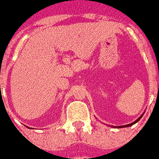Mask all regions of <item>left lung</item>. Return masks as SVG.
<instances>
[{"label": "left lung", "mask_w": 159, "mask_h": 159, "mask_svg": "<svg viewBox=\"0 0 159 159\" xmlns=\"http://www.w3.org/2000/svg\"><path fill=\"white\" fill-rule=\"evenodd\" d=\"M143 115H144V114H142V116H140L139 118L137 119V120H136V121H134V122H132V123H130V124H129V125H121V126H116V127H117V128H123V127H128V126H130V125H134V124H136V122H137V121H139V120H140V119L142 118V116H143ZM114 127H115V126H114Z\"/></svg>", "instance_id": "left-lung-1"}]
</instances>
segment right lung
<instances>
[{
    "instance_id": "right-lung-1",
    "label": "right lung",
    "mask_w": 159,
    "mask_h": 159,
    "mask_svg": "<svg viewBox=\"0 0 159 159\" xmlns=\"http://www.w3.org/2000/svg\"><path fill=\"white\" fill-rule=\"evenodd\" d=\"M28 128H29V127H28Z\"/></svg>"
}]
</instances>
